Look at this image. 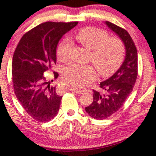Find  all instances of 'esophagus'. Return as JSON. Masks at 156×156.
Here are the masks:
<instances>
[{
  "label": "esophagus",
  "mask_w": 156,
  "mask_h": 156,
  "mask_svg": "<svg viewBox=\"0 0 156 156\" xmlns=\"http://www.w3.org/2000/svg\"><path fill=\"white\" fill-rule=\"evenodd\" d=\"M71 91H73V92H74V93H77V94H79V95L83 94V93H84V90H82V89H75V88H72Z\"/></svg>",
  "instance_id": "obj_1"
}]
</instances>
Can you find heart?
<instances>
[{
  "label": "heart",
  "instance_id": "heart-1",
  "mask_svg": "<svg viewBox=\"0 0 156 156\" xmlns=\"http://www.w3.org/2000/svg\"><path fill=\"white\" fill-rule=\"evenodd\" d=\"M75 39L85 48L91 50L90 60L96 66L98 73L102 77L114 74L120 66L125 56V46L118 37H108V34L101 29L86 27L81 29ZM71 42L64 39L57 50V59L66 63L69 59ZM96 75V69L91 65L71 64L64 68L63 78L75 88L84 86L93 81Z\"/></svg>",
  "mask_w": 156,
  "mask_h": 156
}]
</instances>
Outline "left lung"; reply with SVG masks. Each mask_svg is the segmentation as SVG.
<instances>
[{
    "label": "left lung",
    "instance_id": "obj_1",
    "mask_svg": "<svg viewBox=\"0 0 156 156\" xmlns=\"http://www.w3.org/2000/svg\"><path fill=\"white\" fill-rule=\"evenodd\" d=\"M111 30L122 39L126 47V57L122 66L111 78L100 83L102 93L93 90V101L85 108L86 112L96 119H105L117 112L132 93L137 77V53L134 41L125 29L105 22Z\"/></svg>",
    "mask_w": 156,
    "mask_h": 156
}]
</instances>
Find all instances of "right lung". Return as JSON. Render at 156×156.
Returning <instances> with one entry per match:
<instances>
[{
  "instance_id": "obj_1",
  "label": "right lung",
  "mask_w": 156,
  "mask_h": 156,
  "mask_svg": "<svg viewBox=\"0 0 156 156\" xmlns=\"http://www.w3.org/2000/svg\"><path fill=\"white\" fill-rule=\"evenodd\" d=\"M78 23L39 24L23 35L15 50L12 62L15 94L28 115L38 122H48L60 109L62 96L57 95L56 87L50 86L44 74L56 64L60 39ZM54 75L57 78L58 73L54 72Z\"/></svg>"
}]
</instances>
